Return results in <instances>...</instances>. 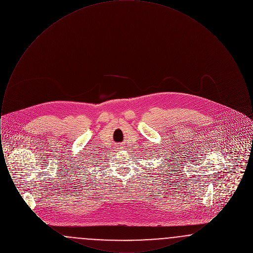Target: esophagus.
I'll list each match as a JSON object with an SVG mask.
<instances>
[{
  "instance_id": "34e87169",
  "label": "esophagus",
  "mask_w": 253,
  "mask_h": 253,
  "mask_svg": "<svg viewBox=\"0 0 253 253\" xmlns=\"http://www.w3.org/2000/svg\"><path fill=\"white\" fill-rule=\"evenodd\" d=\"M121 149H122V147H121Z\"/></svg>"
}]
</instances>
